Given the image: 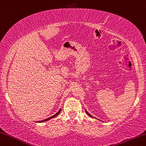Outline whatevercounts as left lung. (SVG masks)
Segmentation results:
<instances>
[{
	"label": "left lung",
	"instance_id": "left-lung-1",
	"mask_svg": "<svg viewBox=\"0 0 146 146\" xmlns=\"http://www.w3.org/2000/svg\"><path fill=\"white\" fill-rule=\"evenodd\" d=\"M86 113L87 114V115H89V116H90V117H93V116H92V115H91V114H90V113H88V111H87V110H86ZM98 120H99V119H98Z\"/></svg>",
	"mask_w": 146,
	"mask_h": 146
}]
</instances>
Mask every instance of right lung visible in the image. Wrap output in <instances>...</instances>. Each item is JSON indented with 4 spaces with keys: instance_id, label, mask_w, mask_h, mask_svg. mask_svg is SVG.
I'll list each match as a JSON object with an SVG mask.
<instances>
[{
    "instance_id": "obj_1",
    "label": "right lung",
    "mask_w": 146,
    "mask_h": 146,
    "mask_svg": "<svg viewBox=\"0 0 146 146\" xmlns=\"http://www.w3.org/2000/svg\"><path fill=\"white\" fill-rule=\"evenodd\" d=\"M60 110H61V109H60V110H59V111H58L57 113H55L54 115L51 116V117H49V118H47V119H44V120H42V121H37V122H38V123H42V122L47 121L50 120V119H52V118H53V117H56V116H57V115H59V113H60Z\"/></svg>"
}]
</instances>
